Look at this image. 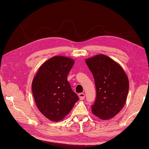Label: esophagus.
Returning a JSON list of instances; mask_svg holds the SVG:
<instances>
[{"instance_id": "esophagus-1", "label": "esophagus", "mask_w": 149, "mask_h": 149, "mask_svg": "<svg viewBox=\"0 0 149 149\" xmlns=\"http://www.w3.org/2000/svg\"><path fill=\"white\" fill-rule=\"evenodd\" d=\"M79 97L80 100H84V98L85 97V94L83 93H80L79 94Z\"/></svg>"}]
</instances>
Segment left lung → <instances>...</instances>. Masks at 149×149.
<instances>
[{"mask_svg": "<svg viewBox=\"0 0 149 149\" xmlns=\"http://www.w3.org/2000/svg\"><path fill=\"white\" fill-rule=\"evenodd\" d=\"M94 78L97 97L92 113L109 120L118 113L126 103L129 92L128 77L122 67L110 57L98 54L86 59Z\"/></svg>", "mask_w": 149, "mask_h": 149, "instance_id": "1", "label": "left lung"}]
</instances>
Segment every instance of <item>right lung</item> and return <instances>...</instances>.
Instances as JSON below:
<instances>
[{
  "instance_id": "right-lung-1",
  "label": "right lung",
  "mask_w": 149,
  "mask_h": 149,
  "mask_svg": "<svg viewBox=\"0 0 149 149\" xmlns=\"http://www.w3.org/2000/svg\"><path fill=\"white\" fill-rule=\"evenodd\" d=\"M74 64L72 58L54 56L41 65L33 80L36 104L40 112L51 121L63 120L79 100L67 80Z\"/></svg>"
}]
</instances>
